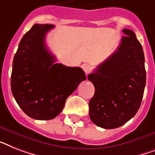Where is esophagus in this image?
Instances as JSON below:
<instances>
[{
  "instance_id": "34e87169",
  "label": "esophagus",
  "mask_w": 155,
  "mask_h": 155,
  "mask_svg": "<svg viewBox=\"0 0 155 155\" xmlns=\"http://www.w3.org/2000/svg\"><path fill=\"white\" fill-rule=\"evenodd\" d=\"M82 68L84 71V72L86 74H88L91 71V66L87 64H84L82 65Z\"/></svg>"
}]
</instances>
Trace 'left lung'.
Here are the masks:
<instances>
[{"label":"left lung","mask_w":155,"mask_h":155,"mask_svg":"<svg viewBox=\"0 0 155 155\" xmlns=\"http://www.w3.org/2000/svg\"><path fill=\"white\" fill-rule=\"evenodd\" d=\"M114 53L88 75L95 87L89 102L91 120L104 129L125 124L140 107L146 85L143 47L132 30L124 28Z\"/></svg>","instance_id":"8db88e82"}]
</instances>
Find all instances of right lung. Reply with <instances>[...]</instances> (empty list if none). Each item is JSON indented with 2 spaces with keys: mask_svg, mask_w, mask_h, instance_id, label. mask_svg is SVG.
Returning a JSON list of instances; mask_svg holds the SVG:
<instances>
[{
  "mask_svg": "<svg viewBox=\"0 0 155 155\" xmlns=\"http://www.w3.org/2000/svg\"><path fill=\"white\" fill-rule=\"evenodd\" d=\"M54 27L34 25L21 39L12 62L13 97L25 114L38 120L57 116L67 98L86 80L80 68L55 63L45 45V36Z\"/></svg>",
  "mask_w": 155,
  "mask_h": 155,
  "instance_id": "1",
  "label": "right lung"
}]
</instances>
